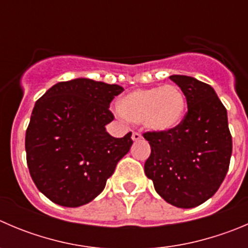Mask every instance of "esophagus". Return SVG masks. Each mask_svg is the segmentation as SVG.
<instances>
[{"instance_id": "1", "label": "esophagus", "mask_w": 248, "mask_h": 248, "mask_svg": "<svg viewBox=\"0 0 248 248\" xmlns=\"http://www.w3.org/2000/svg\"><path fill=\"white\" fill-rule=\"evenodd\" d=\"M131 139H133V141H139L142 139V136H141V134L139 133H133V135H131Z\"/></svg>"}]
</instances>
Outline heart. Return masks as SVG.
I'll return each mask as SVG.
<instances>
[{"mask_svg": "<svg viewBox=\"0 0 248 248\" xmlns=\"http://www.w3.org/2000/svg\"><path fill=\"white\" fill-rule=\"evenodd\" d=\"M185 110L183 91L174 85H162L126 93L120 98L115 113L122 119L141 123L155 133H170L181 124Z\"/></svg>", "mask_w": 248, "mask_h": 248, "instance_id": "heart-1", "label": "heart"}]
</instances>
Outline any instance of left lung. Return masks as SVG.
I'll list each match as a JSON object with an SVG mask.
<instances>
[{"label":"left lung","instance_id":"obj_1","mask_svg":"<svg viewBox=\"0 0 248 248\" xmlns=\"http://www.w3.org/2000/svg\"><path fill=\"white\" fill-rule=\"evenodd\" d=\"M169 78L185 95L187 114L170 133L143 134L151 146L145 174L164 201L193 208L213 196L228 173V113L211 85L186 75Z\"/></svg>","mask_w":248,"mask_h":248}]
</instances>
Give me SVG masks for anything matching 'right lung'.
Instances as JSON below:
<instances>
[{"mask_svg": "<svg viewBox=\"0 0 248 248\" xmlns=\"http://www.w3.org/2000/svg\"><path fill=\"white\" fill-rule=\"evenodd\" d=\"M124 90L87 78L57 82L36 101L25 135L35 185L63 207L89 203L105 188L133 145L131 133L113 138L109 103Z\"/></svg>", "mask_w": 248, "mask_h": 248, "instance_id": "obj_1", "label": "right lung"}]
</instances>
